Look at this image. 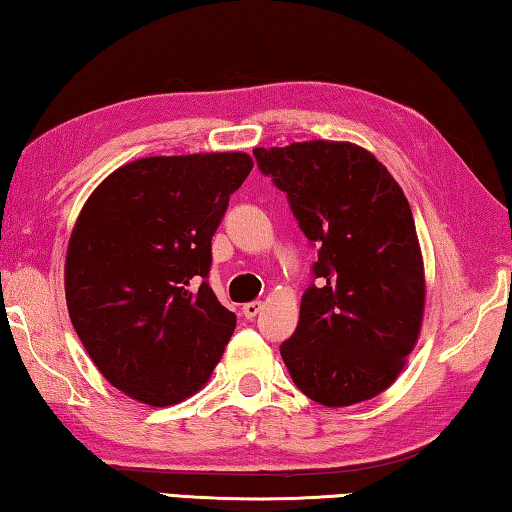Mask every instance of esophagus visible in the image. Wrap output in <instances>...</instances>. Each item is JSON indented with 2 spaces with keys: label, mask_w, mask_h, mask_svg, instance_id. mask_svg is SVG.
Returning <instances> with one entry per match:
<instances>
[{
  "label": "esophagus",
  "mask_w": 512,
  "mask_h": 512,
  "mask_svg": "<svg viewBox=\"0 0 512 512\" xmlns=\"http://www.w3.org/2000/svg\"><path fill=\"white\" fill-rule=\"evenodd\" d=\"M262 302H259V300H253V302H246V305L244 307H241V314H244L248 320H253L257 314H259V311H262Z\"/></svg>",
  "instance_id": "esophagus-1"
}]
</instances>
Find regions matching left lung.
I'll return each instance as SVG.
<instances>
[{
    "instance_id": "left-lung-1",
    "label": "left lung",
    "mask_w": 512,
    "mask_h": 512,
    "mask_svg": "<svg viewBox=\"0 0 512 512\" xmlns=\"http://www.w3.org/2000/svg\"><path fill=\"white\" fill-rule=\"evenodd\" d=\"M253 155L318 248L316 284L280 345L291 379L325 406L370 400L400 375L422 325L424 268L409 201L357 144L314 140Z\"/></svg>"
}]
</instances>
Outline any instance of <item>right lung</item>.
I'll list each match as a JSON object with an SVG mask.
<instances>
[{
	"mask_svg": "<svg viewBox=\"0 0 512 512\" xmlns=\"http://www.w3.org/2000/svg\"><path fill=\"white\" fill-rule=\"evenodd\" d=\"M250 169L246 153L142 158L83 205L65 262L69 318L101 375L137 402L201 391L235 332L207 275L214 232Z\"/></svg>",
	"mask_w": 512,
	"mask_h": 512,
	"instance_id": "1",
	"label": "right lung"
}]
</instances>
